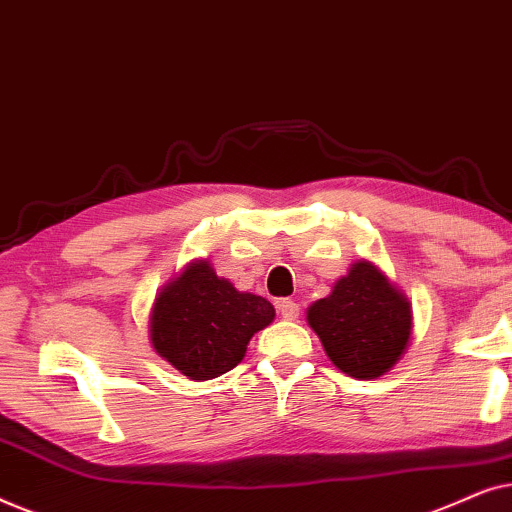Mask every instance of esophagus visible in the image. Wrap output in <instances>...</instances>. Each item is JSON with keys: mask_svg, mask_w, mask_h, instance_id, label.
Listing matches in <instances>:
<instances>
[{"mask_svg": "<svg viewBox=\"0 0 512 512\" xmlns=\"http://www.w3.org/2000/svg\"><path fill=\"white\" fill-rule=\"evenodd\" d=\"M277 310H279V314H282V319H286V321H296L300 317V305L296 303V300H289V298L277 300Z\"/></svg>", "mask_w": 512, "mask_h": 512, "instance_id": "34e87169", "label": "esophagus"}]
</instances>
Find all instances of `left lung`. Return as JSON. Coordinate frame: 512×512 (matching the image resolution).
<instances>
[{"instance_id": "left-lung-1", "label": "left lung", "mask_w": 512, "mask_h": 512, "mask_svg": "<svg viewBox=\"0 0 512 512\" xmlns=\"http://www.w3.org/2000/svg\"><path fill=\"white\" fill-rule=\"evenodd\" d=\"M305 314L333 366L356 380L387 375L410 347V300L368 258L352 263Z\"/></svg>"}]
</instances>
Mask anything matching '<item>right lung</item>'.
Wrapping results in <instances>:
<instances>
[{
    "instance_id": "right-lung-1",
    "label": "right lung",
    "mask_w": 512,
    "mask_h": 512,
    "mask_svg": "<svg viewBox=\"0 0 512 512\" xmlns=\"http://www.w3.org/2000/svg\"><path fill=\"white\" fill-rule=\"evenodd\" d=\"M275 307L256 293L237 291L207 258H195L156 293L149 340L158 356L188 380H214L247 354L249 340L272 324Z\"/></svg>"
}]
</instances>
